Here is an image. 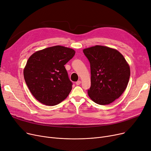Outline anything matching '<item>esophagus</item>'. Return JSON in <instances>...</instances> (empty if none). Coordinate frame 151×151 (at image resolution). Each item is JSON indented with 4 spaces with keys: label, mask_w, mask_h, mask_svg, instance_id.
<instances>
[{
    "label": "esophagus",
    "mask_w": 151,
    "mask_h": 151,
    "mask_svg": "<svg viewBox=\"0 0 151 151\" xmlns=\"http://www.w3.org/2000/svg\"><path fill=\"white\" fill-rule=\"evenodd\" d=\"M80 84H81V81H76V85H78H78H80Z\"/></svg>",
    "instance_id": "34e87169"
}]
</instances>
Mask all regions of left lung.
Masks as SVG:
<instances>
[{"instance_id": "obj_1", "label": "left lung", "mask_w": 151, "mask_h": 151, "mask_svg": "<svg viewBox=\"0 0 151 151\" xmlns=\"http://www.w3.org/2000/svg\"><path fill=\"white\" fill-rule=\"evenodd\" d=\"M83 52L91 65L89 97L101 105L113 102L127 86L130 76L128 63L117 50L104 46H92Z\"/></svg>"}]
</instances>
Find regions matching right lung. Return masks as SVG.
<instances>
[{"instance_id":"obj_1","label":"right lung","mask_w":151,"mask_h":151,"mask_svg":"<svg viewBox=\"0 0 151 151\" xmlns=\"http://www.w3.org/2000/svg\"><path fill=\"white\" fill-rule=\"evenodd\" d=\"M75 50L54 46L34 52L24 69V77L33 96L47 106L56 105L72 89L65 65L73 58Z\"/></svg>"}]
</instances>
